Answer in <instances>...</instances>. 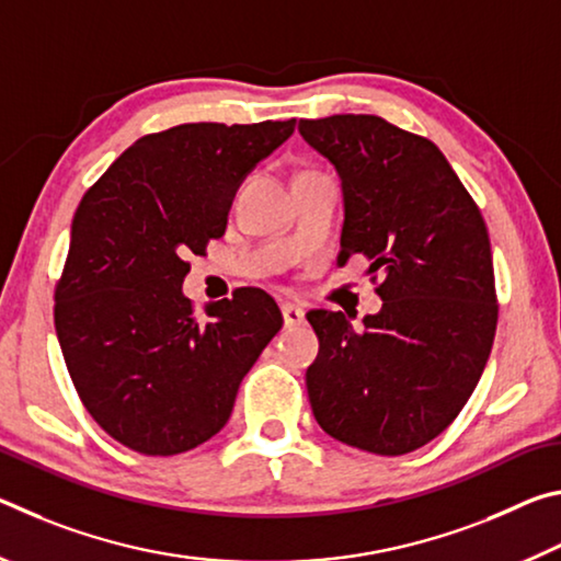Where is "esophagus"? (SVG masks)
Masks as SVG:
<instances>
[{"label": "esophagus", "mask_w": 561, "mask_h": 561, "mask_svg": "<svg viewBox=\"0 0 561 561\" xmlns=\"http://www.w3.org/2000/svg\"><path fill=\"white\" fill-rule=\"evenodd\" d=\"M282 317H284V324L287 327H299L304 321V309L299 307V304H282Z\"/></svg>", "instance_id": "esophagus-1"}]
</instances>
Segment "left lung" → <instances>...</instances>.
<instances>
[{
    "instance_id": "1",
    "label": "left lung",
    "mask_w": 561,
    "mask_h": 561,
    "mask_svg": "<svg viewBox=\"0 0 561 561\" xmlns=\"http://www.w3.org/2000/svg\"><path fill=\"white\" fill-rule=\"evenodd\" d=\"M299 133L341 180L339 264L364 254L368 274L383 270V307L360 331L341 311L307 314L311 411L331 438L405 455L448 428L485 371L497 327L488 227L428 138L366 113L299 121Z\"/></svg>"
}]
</instances>
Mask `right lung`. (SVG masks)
<instances>
[{
  "instance_id": "right-lung-1",
  "label": "right lung",
  "mask_w": 561,
  "mask_h": 561,
  "mask_svg": "<svg viewBox=\"0 0 561 561\" xmlns=\"http://www.w3.org/2000/svg\"><path fill=\"white\" fill-rule=\"evenodd\" d=\"M294 123H183L150 133L83 195L54 324L83 405L126 448L178 455L210 440L282 329L267 291L237 289L197 317L183 279L190 254L225 234L247 173Z\"/></svg>"
}]
</instances>
